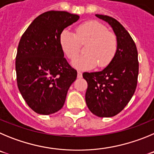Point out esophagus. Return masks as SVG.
I'll return each mask as SVG.
<instances>
[{
  "label": "esophagus",
  "instance_id": "esophagus-1",
  "mask_svg": "<svg viewBox=\"0 0 154 154\" xmlns=\"http://www.w3.org/2000/svg\"><path fill=\"white\" fill-rule=\"evenodd\" d=\"M83 76H82V72L81 71H77V77L78 78H81Z\"/></svg>",
  "mask_w": 154,
  "mask_h": 154
}]
</instances>
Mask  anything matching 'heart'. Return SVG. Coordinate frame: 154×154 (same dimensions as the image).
Masks as SVG:
<instances>
[{
  "label": "heart",
  "mask_w": 154,
  "mask_h": 154,
  "mask_svg": "<svg viewBox=\"0 0 154 154\" xmlns=\"http://www.w3.org/2000/svg\"><path fill=\"white\" fill-rule=\"evenodd\" d=\"M60 48L70 60L77 57L80 44H85L84 55L74 59L72 64L76 68L88 70L104 67L113 60L117 50V38L114 33L107 30L103 23L89 20L76 28V34L67 29L62 30L59 37Z\"/></svg>",
  "instance_id": "b5f03b06"
}]
</instances>
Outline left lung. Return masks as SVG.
I'll use <instances>...</instances> for the list:
<instances>
[{"label": "left lung", "mask_w": 154, "mask_h": 154, "mask_svg": "<svg viewBox=\"0 0 154 154\" xmlns=\"http://www.w3.org/2000/svg\"><path fill=\"white\" fill-rule=\"evenodd\" d=\"M96 17L111 26L117 36V50L103 70L83 74L87 82L85 100L91 113L100 117H110L124 110L135 92L138 53L134 40L120 22L106 15Z\"/></svg>", "instance_id": "left-lung-1"}]
</instances>
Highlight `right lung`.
I'll use <instances>...</instances> for the list:
<instances>
[{"mask_svg":"<svg viewBox=\"0 0 154 154\" xmlns=\"http://www.w3.org/2000/svg\"><path fill=\"white\" fill-rule=\"evenodd\" d=\"M79 17L67 11L44 12L20 38L15 62L17 87L27 104L39 114L60 110L77 78V70L63 57L59 37Z\"/></svg>","mask_w":154,"mask_h":154,"instance_id":"obj_1","label":"right lung"}]
</instances>
